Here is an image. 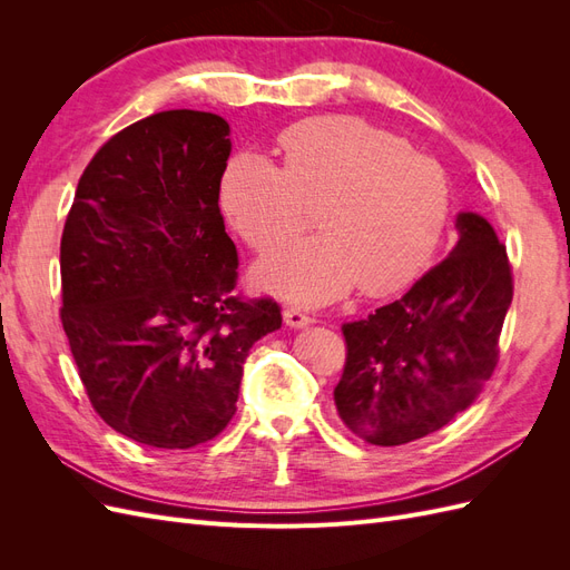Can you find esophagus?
<instances>
[{"instance_id":"obj_1","label":"esophagus","mask_w":570,"mask_h":570,"mask_svg":"<svg viewBox=\"0 0 570 570\" xmlns=\"http://www.w3.org/2000/svg\"><path fill=\"white\" fill-rule=\"evenodd\" d=\"M283 318H285V323H287L289 327H304V325H312V323H314V316L304 314L302 308H297V306H289V308H285Z\"/></svg>"}]
</instances>
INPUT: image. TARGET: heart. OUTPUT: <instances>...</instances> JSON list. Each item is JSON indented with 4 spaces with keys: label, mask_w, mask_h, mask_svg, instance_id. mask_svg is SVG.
<instances>
[{
    "label": "heart",
    "mask_w": 570,
    "mask_h": 570,
    "mask_svg": "<svg viewBox=\"0 0 570 570\" xmlns=\"http://www.w3.org/2000/svg\"><path fill=\"white\" fill-rule=\"evenodd\" d=\"M281 168L239 154L220 178V212L256 252H271L316 212L321 235L264 258L256 281L302 304L342 297L356 283L381 297L409 285L450 218L444 168L354 116H314L278 135Z\"/></svg>",
    "instance_id": "obj_1"
}]
</instances>
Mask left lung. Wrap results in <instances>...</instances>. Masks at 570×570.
<instances>
[{"instance_id": "1", "label": "left lung", "mask_w": 570, "mask_h": 570, "mask_svg": "<svg viewBox=\"0 0 570 570\" xmlns=\"http://www.w3.org/2000/svg\"><path fill=\"white\" fill-rule=\"evenodd\" d=\"M452 254L368 318L342 323L347 358L335 387L342 423L394 446L444 428L499 361L513 299L507 247L478 214H459Z\"/></svg>"}]
</instances>
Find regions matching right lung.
Returning a JSON list of instances; mask_svg holds the SVG:
<instances>
[{"label":"right lung","mask_w":570,"mask_h":570,"mask_svg":"<svg viewBox=\"0 0 570 570\" xmlns=\"http://www.w3.org/2000/svg\"><path fill=\"white\" fill-rule=\"evenodd\" d=\"M228 124L174 109L97 149L61 235V323L80 383L116 433L159 450L235 416L249 347L278 331L271 297L237 295L218 189Z\"/></svg>","instance_id":"1"}]
</instances>
